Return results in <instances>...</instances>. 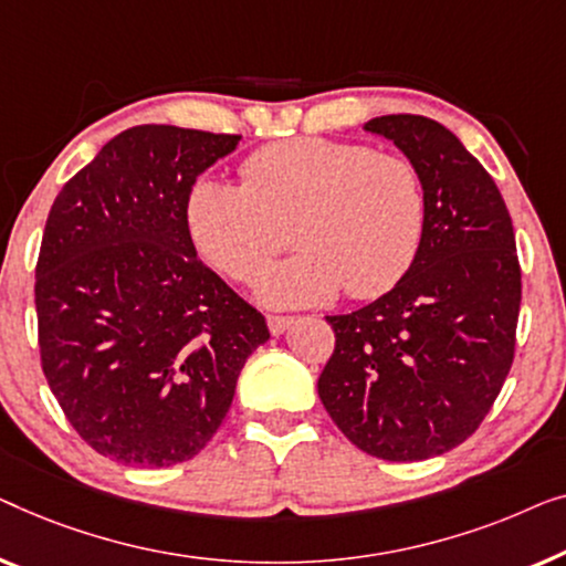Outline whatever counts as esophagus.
I'll return each instance as SVG.
<instances>
[{
  "label": "esophagus",
  "instance_id": "34e87169",
  "mask_svg": "<svg viewBox=\"0 0 566 566\" xmlns=\"http://www.w3.org/2000/svg\"><path fill=\"white\" fill-rule=\"evenodd\" d=\"M292 323H294V317H290V315H269L266 317V325H269V331H272V336H282V333L290 328Z\"/></svg>",
  "mask_w": 566,
  "mask_h": 566
}]
</instances>
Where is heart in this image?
Listing matches in <instances>:
<instances>
[{
    "label": "heart",
    "instance_id": "1",
    "mask_svg": "<svg viewBox=\"0 0 566 566\" xmlns=\"http://www.w3.org/2000/svg\"><path fill=\"white\" fill-rule=\"evenodd\" d=\"M195 249L222 274L251 282L284 251L300 253L259 280L272 307L377 297L408 272L426 220V192L408 158L356 143L297 138L245 158L243 185L205 177L187 200Z\"/></svg>",
    "mask_w": 566,
    "mask_h": 566
}]
</instances>
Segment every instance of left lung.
Wrapping results in <instances>:
<instances>
[{
    "mask_svg": "<svg viewBox=\"0 0 566 566\" xmlns=\"http://www.w3.org/2000/svg\"><path fill=\"white\" fill-rule=\"evenodd\" d=\"M364 130L416 166L426 220L416 259L387 294L328 315L336 352L317 379L333 423L387 461H420L467 441L511 371L521 266L503 195L457 135L423 115Z\"/></svg>",
    "mask_w": 566,
    "mask_h": 566,
    "instance_id": "8db88e82",
    "label": "left lung"
}]
</instances>
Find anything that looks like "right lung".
I'll return each instance as SVG.
<instances>
[{
  "label": "right lung",
  "instance_id": "obj_1",
  "mask_svg": "<svg viewBox=\"0 0 566 566\" xmlns=\"http://www.w3.org/2000/svg\"><path fill=\"white\" fill-rule=\"evenodd\" d=\"M241 135L138 125L105 143L48 212L35 266L41 359L102 457L161 469L200 453L233 402L264 315L197 259L187 200Z\"/></svg>",
  "mask_w": 566,
  "mask_h": 566
}]
</instances>
